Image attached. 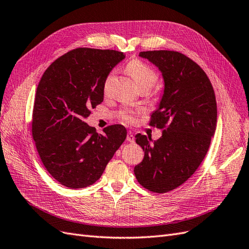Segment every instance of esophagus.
Wrapping results in <instances>:
<instances>
[{"label": "esophagus", "instance_id": "34e87169", "mask_svg": "<svg viewBox=\"0 0 249 249\" xmlns=\"http://www.w3.org/2000/svg\"><path fill=\"white\" fill-rule=\"evenodd\" d=\"M126 140L129 141V142H134V141H135V137H134V134H133V132H131V131L127 132V135H126Z\"/></svg>", "mask_w": 249, "mask_h": 249}]
</instances>
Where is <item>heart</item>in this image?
Listing matches in <instances>:
<instances>
[{"label":"heart","mask_w":249,"mask_h":249,"mask_svg":"<svg viewBox=\"0 0 249 249\" xmlns=\"http://www.w3.org/2000/svg\"><path fill=\"white\" fill-rule=\"evenodd\" d=\"M126 71H127V72H129V74L134 80L135 84L137 85V87L139 89L153 88L158 81L157 72L154 70L150 69V67L147 66L146 64L139 61V60H133V61H131L129 64H127ZM113 78H114V72L111 71L104 82V92L105 93L109 92L110 85H111V82H112ZM125 119L129 120V122H132L133 117L131 115L126 114Z\"/></svg>","instance_id":"b5f03b06"}]
</instances>
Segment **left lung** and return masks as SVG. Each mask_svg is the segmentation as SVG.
I'll list each match as a JSON object with an SVG mask.
<instances>
[{
	"label": "left lung",
	"instance_id": "left-lung-1",
	"mask_svg": "<svg viewBox=\"0 0 249 249\" xmlns=\"http://www.w3.org/2000/svg\"><path fill=\"white\" fill-rule=\"evenodd\" d=\"M139 56L162 73L163 94L149 124L164 131L156 141L135 136L144 158L134 173L145 189L165 193L184 184L206 157L217 124L215 93L201 67L178 52L147 51Z\"/></svg>",
	"mask_w": 249,
	"mask_h": 249
}]
</instances>
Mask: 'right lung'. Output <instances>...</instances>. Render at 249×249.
Masks as SVG:
<instances>
[{"label":"right lung","instance_id":"add662e5","mask_svg":"<svg viewBox=\"0 0 249 249\" xmlns=\"http://www.w3.org/2000/svg\"><path fill=\"white\" fill-rule=\"evenodd\" d=\"M113 50L79 48L53 62L42 74L33 107L32 135L50 175L71 189L99 179L123 144L126 130L113 124L97 134L85 123L104 101V82L124 59Z\"/></svg>","mask_w":249,"mask_h":249}]
</instances>
